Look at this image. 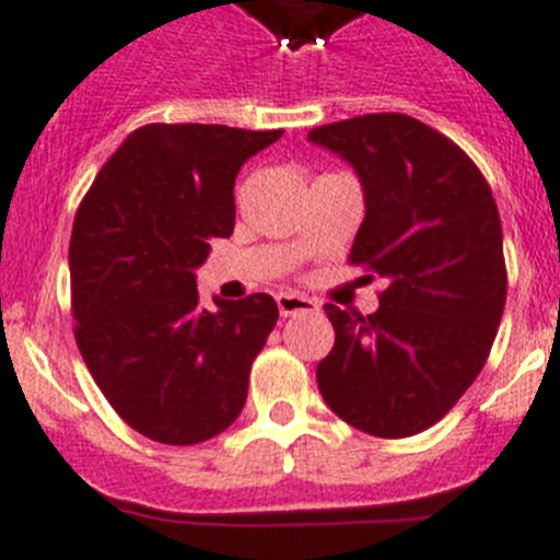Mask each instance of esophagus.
<instances>
[{"label":"esophagus","instance_id":"esophagus-1","mask_svg":"<svg viewBox=\"0 0 560 560\" xmlns=\"http://www.w3.org/2000/svg\"><path fill=\"white\" fill-rule=\"evenodd\" d=\"M276 304H279L281 317H292V315H301V312H315L317 310V301L306 295H298V292H279L276 295Z\"/></svg>","mask_w":560,"mask_h":560}]
</instances>
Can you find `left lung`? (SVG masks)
Here are the masks:
<instances>
[{"mask_svg":"<svg viewBox=\"0 0 560 560\" xmlns=\"http://www.w3.org/2000/svg\"><path fill=\"white\" fill-rule=\"evenodd\" d=\"M310 140L357 171L351 262L386 281L368 317L326 304L337 339L317 386L348 425L415 436L456 406L498 337L509 284L498 203L475 162L411 115H359Z\"/></svg>","mask_w":560,"mask_h":560,"instance_id":"1","label":"left lung"}]
</instances>
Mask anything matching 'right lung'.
Instances as JSON below:
<instances>
[{
    "instance_id": "obj_1",
    "label": "right lung",
    "mask_w": 560,
    "mask_h": 560,
    "mask_svg": "<svg viewBox=\"0 0 560 560\" xmlns=\"http://www.w3.org/2000/svg\"><path fill=\"white\" fill-rule=\"evenodd\" d=\"M281 138L221 124H149L118 145L77 209L68 248L74 337L121 420L162 445L226 431L279 320L270 295L198 304L209 243L234 232L243 162Z\"/></svg>"
}]
</instances>
